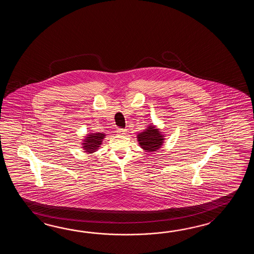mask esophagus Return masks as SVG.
Masks as SVG:
<instances>
[{
	"label": "esophagus",
	"mask_w": 254,
	"mask_h": 254,
	"mask_svg": "<svg viewBox=\"0 0 254 254\" xmlns=\"http://www.w3.org/2000/svg\"><path fill=\"white\" fill-rule=\"evenodd\" d=\"M117 132H118V134L125 135V134H126V132H127V129H118V130H117Z\"/></svg>",
	"instance_id": "obj_1"
}]
</instances>
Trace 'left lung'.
Returning <instances> with one entry per match:
<instances>
[{"label":"left lung","mask_w":254,"mask_h":254,"mask_svg":"<svg viewBox=\"0 0 254 254\" xmlns=\"http://www.w3.org/2000/svg\"><path fill=\"white\" fill-rule=\"evenodd\" d=\"M137 141L142 150L146 152L159 151L164 143L165 134L154 125H148L145 129L136 135Z\"/></svg>","instance_id":"1"}]
</instances>
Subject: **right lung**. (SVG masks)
Returning a JSON list of instances; mask_svg holds the SVG:
<instances>
[{
  "mask_svg": "<svg viewBox=\"0 0 254 254\" xmlns=\"http://www.w3.org/2000/svg\"><path fill=\"white\" fill-rule=\"evenodd\" d=\"M106 134L102 132H89L84 136L81 141V148L86 153H93L97 151L103 143Z\"/></svg>",
  "mask_w": 254,
  "mask_h": 254,
  "instance_id": "obj_1",
  "label": "right lung"
}]
</instances>
